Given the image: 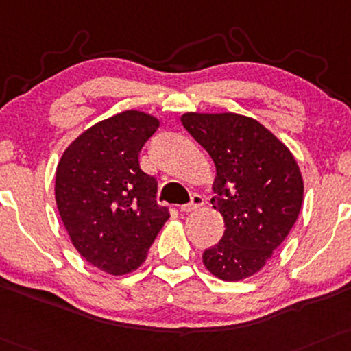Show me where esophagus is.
Listing matches in <instances>:
<instances>
[{
  "instance_id": "esophagus-1",
  "label": "esophagus",
  "mask_w": 351,
  "mask_h": 351,
  "mask_svg": "<svg viewBox=\"0 0 351 351\" xmlns=\"http://www.w3.org/2000/svg\"><path fill=\"white\" fill-rule=\"evenodd\" d=\"M202 204H204V197H202L201 194H193L191 201H189L188 204L180 206V210L181 213H191V210H196L197 208H201Z\"/></svg>"
}]
</instances>
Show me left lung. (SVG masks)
I'll return each mask as SVG.
<instances>
[{
  "instance_id": "left-lung-1",
  "label": "left lung",
  "mask_w": 351,
  "mask_h": 351,
  "mask_svg": "<svg viewBox=\"0 0 351 351\" xmlns=\"http://www.w3.org/2000/svg\"><path fill=\"white\" fill-rule=\"evenodd\" d=\"M181 122L216 165L210 202L226 226L202 263L222 281L245 280L293 229L302 206L301 171L288 147L252 117L186 112Z\"/></svg>"
}]
</instances>
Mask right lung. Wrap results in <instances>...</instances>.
Masks as SVG:
<instances>
[{"label":"right lung","mask_w":351,"mask_h":351,"mask_svg":"<svg viewBox=\"0 0 351 351\" xmlns=\"http://www.w3.org/2000/svg\"><path fill=\"white\" fill-rule=\"evenodd\" d=\"M158 125L147 112H119L78 135L57 165L55 201L71 243L114 276L141 267L170 217L155 199L157 180L138 163Z\"/></svg>","instance_id":"1"}]
</instances>
